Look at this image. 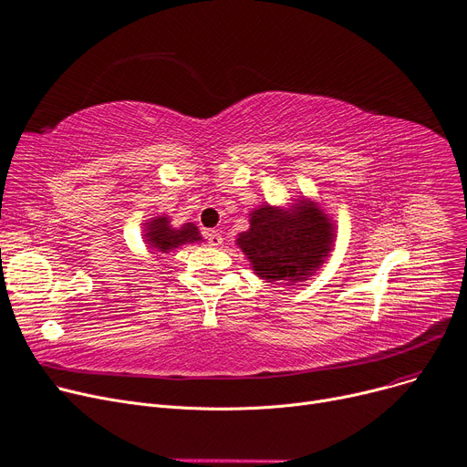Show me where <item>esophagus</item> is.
Wrapping results in <instances>:
<instances>
[{
    "mask_svg": "<svg viewBox=\"0 0 467 467\" xmlns=\"http://www.w3.org/2000/svg\"><path fill=\"white\" fill-rule=\"evenodd\" d=\"M203 235H205V239L209 241L211 247H218L220 243H222V235H220V232H216V230H207Z\"/></svg>",
    "mask_w": 467,
    "mask_h": 467,
    "instance_id": "esophagus-1",
    "label": "esophagus"
}]
</instances>
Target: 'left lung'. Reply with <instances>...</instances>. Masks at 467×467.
<instances>
[{"instance_id": "8db88e82", "label": "left lung", "mask_w": 467, "mask_h": 467, "mask_svg": "<svg viewBox=\"0 0 467 467\" xmlns=\"http://www.w3.org/2000/svg\"><path fill=\"white\" fill-rule=\"evenodd\" d=\"M332 241L327 214L300 202L293 211L262 205L251 213V228L239 234L237 245L262 279L298 283L319 268Z\"/></svg>"}]
</instances>
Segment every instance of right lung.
I'll return each instance as SVG.
<instances>
[{
    "label": "right lung",
    "mask_w": 467,
    "mask_h": 467,
    "mask_svg": "<svg viewBox=\"0 0 467 467\" xmlns=\"http://www.w3.org/2000/svg\"><path fill=\"white\" fill-rule=\"evenodd\" d=\"M146 241L148 245L153 249V251H160V253H169L176 247L184 245V243H195V241H203L202 235H199V230L195 224H192V222H188V224H184L182 228H172L169 224V218L165 216H160L151 220L150 224L146 226Z\"/></svg>",
    "instance_id": "right-lung-1"
}]
</instances>
